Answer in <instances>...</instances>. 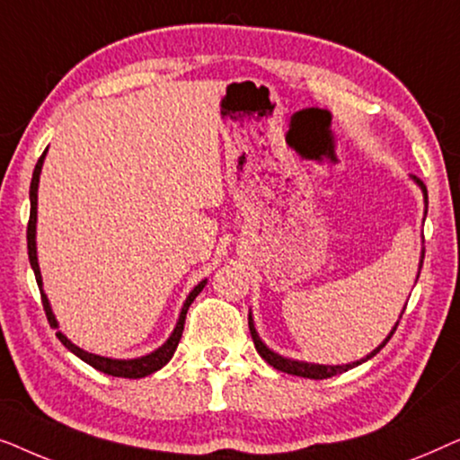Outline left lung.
I'll use <instances>...</instances> for the list:
<instances>
[{"mask_svg":"<svg viewBox=\"0 0 460 460\" xmlns=\"http://www.w3.org/2000/svg\"><path fill=\"white\" fill-rule=\"evenodd\" d=\"M412 180L417 181V184L420 186V190H423V194H425V203H427V188H425V184L417 178V175H412ZM423 257H425V251H423ZM420 266H423V261H420ZM400 318H402V316H400ZM398 324H400V320L394 324V329H392V332H389V335H387L385 341H383L376 349L370 351V354H368L367 358H362V360L351 362V364H337V367H329V364L299 362V360H291V358L279 356V354H276V351L270 349L268 345L261 341L260 335H257L255 324H253V318H251V314H249V331H251V337H253V343H255L257 354H260V356L263 358V360H266V362L270 364V367H274L276 370H282V373H287V375L304 376V379H329V376H332V375H341V373H345V370H349V368L358 367V364L370 360V358L376 356L383 348H385V343L389 341V339H392L395 329H398Z\"/></svg>","mask_w":460,"mask_h":460,"instance_id":"obj_1","label":"left lung"}]
</instances>
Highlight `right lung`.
<instances>
[{
	"label": "right lung",
	"instance_id": "obj_1",
	"mask_svg": "<svg viewBox=\"0 0 460 460\" xmlns=\"http://www.w3.org/2000/svg\"><path fill=\"white\" fill-rule=\"evenodd\" d=\"M43 159H46V150H43V155L40 156V161H37V165L33 169V180H31V190H29V199H31V216H29V226H27V247H29V261H31V268H33L35 272V280H37V287H40V293H41V304H43V310H46V316H48V323L49 326H54V329H58V323H56V316L52 314V307H49V301L46 297V293H43V282H41V272H40V263H37V247H35V224H37V188H40V173H41V167H43ZM207 285V280L199 282L197 287L192 288L190 295H188L184 305H181V312H180V318H178V324H175V329L172 335L165 343L161 345L159 349H155L153 354H146L142 358H134V360H115V358H104V356H96V354H90V351L77 348V345L68 341V339L62 335L58 331L56 332V337L60 339L62 345H65L66 349H71L75 356L81 358V360L90 364L100 373L104 375H112V376H123V379H142V376H148L156 373V370L165 367V364L172 360V356L175 354V348H178L180 339H181V331H184V323H186V312L188 307L194 299H197V295L203 291V287Z\"/></svg>",
	"mask_w": 460,
	"mask_h": 460
}]
</instances>
